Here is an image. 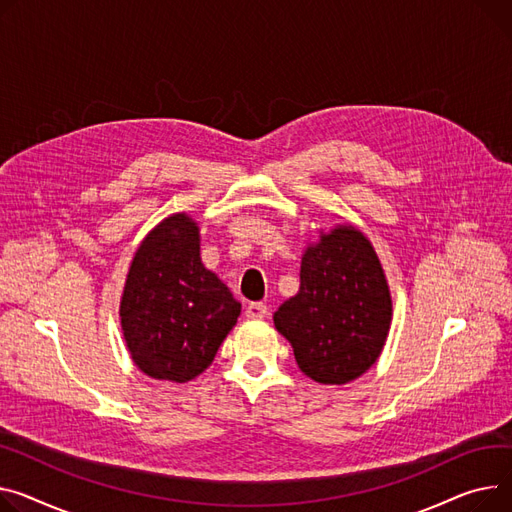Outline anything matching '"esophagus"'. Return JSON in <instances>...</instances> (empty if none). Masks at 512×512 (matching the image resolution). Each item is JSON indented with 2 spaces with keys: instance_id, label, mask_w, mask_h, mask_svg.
<instances>
[{
  "instance_id": "esophagus-1",
  "label": "esophagus",
  "mask_w": 512,
  "mask_h": 512,
  "mask_svg": "<svg viewBox=\"0 0 512 512\" xmlns=\"http://www.w3.org/2000/svg\"><path fill=\"white\" fill-rule=\"evenodd\" d=\"M267 313H269V309H267V304H263V302H251L247 306V311H245V315L249 319H265Z\"/></svg>"
}]
</instances>
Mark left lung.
<instances>
[{"label": "left lung", "mask_w": 512, "mask_h": 512, "mask_svg": "<svg viewBox=\"0 0 512 512\" xmlns=\"http://www.w3.org/2000/svg\"><path fill=\"white\" fill-rule=\"evenodd\" d=\"M391 315V292L377 253L360 230L342 224L306 247L298 294L274 313V323L306 377L346 385L381 356Z\"/></svg>", "instance_id": "left-lung-1"}]
</instances>
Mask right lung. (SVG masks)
I'll list each match as a JSON object with an SVG mask.
<instances>
[{
    "instance_id": "1",
    "label": "right lung",
    "mask_w": 512,
    "mask_h": 512,
    "mask_svg": "<svg viewBox=\"0 0 512 512\" xmlns=\"http://www.w3.org/2000/svg\"><path fill=\"white\" fill-rule=\"evenodd\" d=\"M119 315L135 366L158 381L187 383L212 364L241 302L203 267L197 224L173 214L135 251Z\"/></svg>"
}]
</instances>
